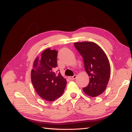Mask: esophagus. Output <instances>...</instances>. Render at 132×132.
Returning <instances> with one entry per match:
<instances>
[{"label": "esophagus", "mask_w": 132, "mask_h": 132, "mask_svg": "<svg viewBox=\"0 0 132 132\" xmlns=\"http://www.w3.org/2000/svg\"><path fill=\"white\" fill-rule=\"evenodd\" d=\"M76 78H77V75H74V76H72V77H69V79L70 80H74Z\"/></svg>", "instance_id": "obj_1"}]
</instances>
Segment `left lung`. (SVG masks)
Masks as SVG:
<instances>
[{"label":"left lung","mask_w":132,"mask_h":132,"mask_svg":"<svg viewBox=\"0 0 132 132\" xmlns=\"http://www.w3.org/2000/svg\"><path fill=\"white\" fill-rule=\"evenodd\" d=\"M74 46L82 56L85 70L89 78V84L83 90L91 97L99 96L105 91L110 78L111 66L107 56L93 42L74 43Z\"/></svg>","instance_id":"1"}]
</instances>
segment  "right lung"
Returning a JSON list of instances; mask_svg holds the SVG:
<instances>
[{
    "instance_id": "right-lung-1",
    "label": "right lung",
    "mask_w": 132,
    "mask_h": 132,
    "mask_svg": "<svg viewBox=\"0 0 132 132\" xmlns=\"http://www.w3.org/2000/svg\"><path fill=\"white\" fill-rule=\"evenodd\" d=\"M57 51L47 49L34 61L31 71L32 85L42 99L53 102L63 94L66 85V79L60 72H54L57 66Z\"/></svg>"
}]
</instances>
